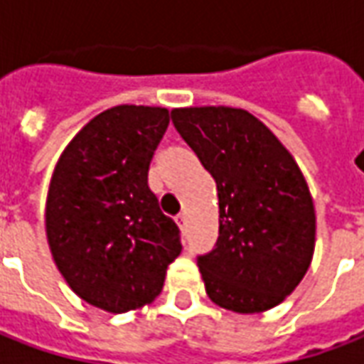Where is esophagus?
<instances>
[{
  "label": "esophagus",
  "instance_id": "obj_1",
  "mask_svg": "<svg viewBox=\"0 0 364 364\" xmlns=\"http://www.w3.org/2000/svg\"><path fill=\"white\" fill-rule=\"evenodd\" d=\"M175 222H177V226L185 232V226H187V216H185V214H179V216L175 218Z\"/></svg>",
  "mask_w": 364,
  "mask_h": 364
}]
</instances>
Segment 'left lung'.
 <instances>
[{
  "mask_svg": "<svg viewBox=\"0 0 364 364\" xmlns=\"http://www.w3.org/2000/svg\"><path fill=\"white\" fill-rule=\"evenodd\" d=\"M171 120L218 191V240L197 257L206 294L237 314L273 308L312 261L316 214L304 175L244 109H175Z\"/></svg>",
  "mask_w": 364,
  "mask_h": 364,
  "instance_id": "1",
  "label": "left lung"
}]
</instances>
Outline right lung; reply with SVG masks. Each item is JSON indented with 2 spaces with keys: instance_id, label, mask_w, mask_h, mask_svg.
<instances>
[{
  "instance_id": "add662e5",
  "label": "right lung",
  "mask_w": 364,
  "mask_h": 364,
  "mask_svg": "<svg viewBox=\"0 0 364 364\" xmlns=\"http://www.w3.org/2000/svg\"><path fill=\"white\" fill-rule=\"evenodd\" d=\"M167 124V109L112 107L77 132L52 175V257L75 294L107 312L151 302L181 253V232L148 187Z\"/></svg>"
}]
</instances>
